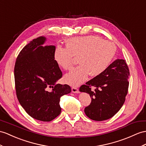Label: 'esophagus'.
Returning a JSON list of instances; mask_svg holds the SVG:
<instances>
[{"label": "esophagus", "mask_w": 146, "mask_h": 146, "mask_svg": "<svg viewBox=\"0 0 146 146\" xmlns=\"http://www.w3.org/2000/svg\"><path fill=\"white\" fill-rule=\"evenodd\" d=\"M72 92H73V93H79V88H78L77 87H72Z\"/></svg>", "instance_id": "34e87169"}]
</instances>
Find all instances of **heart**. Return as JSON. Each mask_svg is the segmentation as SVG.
<instances>
[{
	"label": "heart",
	"instance_id": "1",
	"mask_svg": "<svg viewBox=\"0 0 146 146\" xmlns=\"http://www.w3.org/2000/svg\"><path fill=\"white\" fill-rule=\"evenodd\" d=\"M116 54L112 42L95 36L72 38L66 41V48L57 46L54 52V61L66 70L72 69L75 58L80 65L66 74L64 81L72 86H78L87 79L88 76L101 75L108 69Z\"/></svg>",
	"mask_w": 146,
	"mask_h": 146
}]
</instances>
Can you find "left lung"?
I'll list each match as a JSON object with an SVG mask.
<instances>
[{"label":"left lung","instance_id":"left-lung-1","mask_svg":"<svg viewBox=\"0 0 146 146\" xmlns=\"http://www.w3.org/2000/svg\"><path fill=\"white\" fill-rule=\"evenodd\" d=\"M129 70L125 59H116L101 75L95 77L80 87L92 98L84 109L88 118L104 121L112 118L122 107L128 92ZM96 89L91 91V87Z\"/></svg>","mask_w":146,"mask_h":146}]
</instances>
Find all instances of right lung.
I'll use <instances>...</instances> for the list:
<instances>
[{
    "mask_svg": "<svg viewBox=\"0 0 146 146\" xmlns=\"http://www.w3.org/2000/svg\"><path fill=\"white\" fill-rule=\"evenodd\" d=\"M45 40L43 36L34 39L21 50L14 77L17 97L25 111L37 120L51 121L61 113L60 98L69 94L71 88L56 84L62 73L54 59L56 47L42 46Z\"/></svg>",
    "mask_w": 146,
    "mask_h": 146,
    "instance_id": "obj_1",
    "label": "right lung"
}]
</instances>
